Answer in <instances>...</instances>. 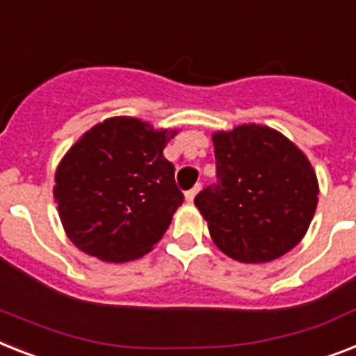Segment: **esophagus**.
<instances>
[{"label": "esophagus", "instance_id": "1", "mask_svg": "<svg viewBox=\"0 0 356 356\" xmlns=\"http://www.w3.org/2000/svg\"><path fill=\"white\" fill-rule=\"evenodd\" d=\"M199 188H201V184H195V186H193L192 190H188V192H184V199H186V203H192L193 197L197 195Z\"/></svg>", "mask_w": 356, "mask_h": 356}]
</instances>
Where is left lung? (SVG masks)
<instances>
[{
    "mask_svg": "<svg viewBox=\"0 0 356 356\" xmlns=\"http://www.w3.org/2000/svg\"><path fill=\"white\" fill-rule=\"evenodd\" d=\"M218 183L195 195L219 250L241 263L280 258L302 241L318 204L313 166L259 124L213 133Z\"/></svg>",
    "mask_w": 356,
    "mask_h": 356,
    "instance_id": "left-lung-1",
    "label": "left lung"
}]
</instances>
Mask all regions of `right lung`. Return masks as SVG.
Listing matches in <instances>:
<instances>
[{"instance_id": "1", "label": "right lung", "mask_w": 356, "mask_h": 356, "mask_svg": "<svg viewBox=\"0 0 356 356\" xmlns=\"http://www.w3.org/2000/svg\"><path fill=\"white\" fill-rule=\"evenodd\" d=\"M173 129L131 117L108 118L71 146L54 175L69 239L111 263L140 258L163 238L184 201L163 155Z\"/></svg>"}]
</instances>
